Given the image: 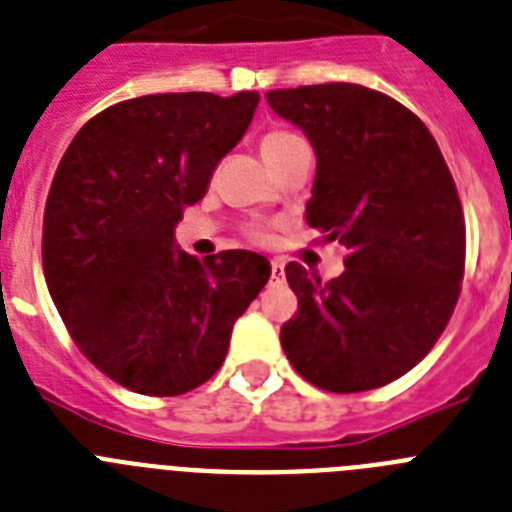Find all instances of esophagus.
<instances>
[{"mask_svg":"<svg viewBox=\"0 0 512 512\" xmlns=\"http://www.w3.org/2000/svg\"><path fill=\"white\" fill-rule=\"evenodd\" d=\"M272 279H285V264H282V259H272Z\"/></svg>","mask_w":512,"mask_h":512,"instance_id":"34e87169","label":"esophagus"}]
</instances>
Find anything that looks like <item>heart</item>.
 Here are the masks:
<instances>
[{"label": "heart", "instance_id": "b5f03b06", "mask_svg": "<svg viewBox=\"0 0 512 512\" xmlns=\"http://www.w3.org/2000/svg\"><path fill=\"white\" fill-rule=\"evenodd\" d=\"M298 142H305L303 137H298V134H292V131L287 129H272V131H266L264 137H261V152H264V157L269 160V157H277L282 155L285 150H290L292 144H298ZM248 238L253 240V243H269V227L264 225H251L246 230Z\"/></svg>", "mask_w": 512, "mask_h": 512}]
</instances>
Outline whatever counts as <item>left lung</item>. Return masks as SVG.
<instances>
[{"label": "left lung", "mask_w": 512, "mask_h": 512, "mask_svg": "<svg viewBox=\"0 0 512 512\" xmlns=\"http://www.w3.org/2000/svg\"><path fill=\"white\" fill-rule=\"evenodd\" d=\"M266 103L316 150L305 220L349 251L326 285L285 266L298 313L279 331L282 349L323 391L386 386L435 347L458 303L466 225L451 170L430 129L370 87L303 85Z\"/></svg>", "instance_id": "obj_1"}]
</instances>
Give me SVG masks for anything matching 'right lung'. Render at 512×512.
<instances>
[{
	"mask_svg": "<svg viewBox=\"0 0 512 512\" xmlns=\"http://www.w3.org/2000/svg\"><path fill=\"white\" fill-rule=\"evenodd\" d=\"M259 93L142 95L100 111L61 157L43 212V274L74 344L144 396L202 386L269 282L261 253L176 248L183 207L243 139Z\"/></svg>",
	"mask_w": 512,
	"mask_h": 512,
	"instance_id": "1",
	"label": "right lung"
}]
</instances>
